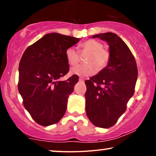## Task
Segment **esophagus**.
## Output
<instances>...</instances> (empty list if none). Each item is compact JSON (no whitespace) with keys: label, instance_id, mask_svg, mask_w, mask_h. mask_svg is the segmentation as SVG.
I'll use <instances>...</instances> for the list:
<instances>
[{"label":"esophagus","instance_id":"34e87169","mask_svg":"<svg viewBox=\"0 0 156 156\" xmlns=\"http://www.w3.org/2000/svg\"><path fill=\"white\" fill-rule=\"evenodd\" d=\"M79 81L80 82H83V79L82 78H79Z\"/></svg>","mask_w":156,"mask_h":156}]
</instances>
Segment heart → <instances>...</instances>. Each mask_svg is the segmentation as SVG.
Here are the masks:
<instances>
[{"label": "heart", "mask_w": 156, "mask_h": 156, "mask_svg": "<svg viewBox=\"0 0 156 156\" xmlns=\"http://www.w3.org/2000/svg\"><path fill=\"white\" fill-rule=\"evenodd\" d=\"M81 53H89L86 58L87 64L78 65L72 68L73 75L87 77L92 76L97 70H102L106 67L110 58V54L107 50L103 48V44L95 39H89L79 46ZM66 58L70 65H76L80 60L78 52L74 48H69L65 52Z\"/></svg>", "instance_id": "obj_1"}]
</instances>
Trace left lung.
Listing matches in <instances>:
<instances>
[{
    "label": "left lung",
    "instance_id": "obj_1",
    "mask_svg": "<svg viewBox=\"0 0 156 156\" xmlns=\"http://www.w3.org/2000/svg\"><path fill=\"white\" fill-rule=\"evenodd\" d=\"M92 38L108 43L110 58L104 69L85 81L86 113L93 125L108 128L117 122L133 95L136 63L129 48L116 34H98Z\"/></svg>",
    "mask_w": 156,
    "mask_h": 156
}]
</instances>
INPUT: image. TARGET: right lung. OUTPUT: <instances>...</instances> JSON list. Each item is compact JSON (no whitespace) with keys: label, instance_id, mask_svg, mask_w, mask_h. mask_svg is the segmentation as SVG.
<instances>
[{"label":"right lung","instance_id":"right-lung-1","mask_svg":"<svg viewBox=\"0 0 156 156\" xmlns=\"http://www.w3.org/2000/svg\"><path fill=\"white\" fill-rule=\"evenodd\" d=\"M80 38L51 33L44 35L25 51L19 64L18 90L23 105L35 122L48 126L66 112L68 97L78 77L58 79L69 72L65 52Z\"/></svg>","mask_w":156,"mask_h":156}]
</instances>
